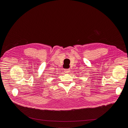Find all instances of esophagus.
<instances>
[{
    "label": "esophagus",
    "instance_id": "esophagus-1",
    "mask_svg": "<svg viewBox=\"0 0 128 128\" xmlns=\"http://www.w3.org/2000/svg\"><path fill=\"white\" fill-rule=\"evenodd\" d=\"M69 70H70L69 69H64V71L66 73H68V72H69V71H70Z\"/></svg>",
    "mask_w": 128,
    "mask_h": 128
}]
</instances>
